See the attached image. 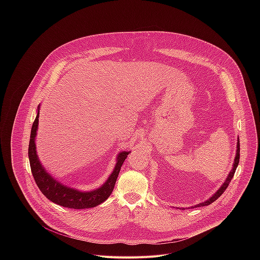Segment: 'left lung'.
I'll return each mask as SVG.
<instances>
[{
	"instance_id": "left-lung-1",
	"label": "left lung",
	"mask_w": 260,
	"mask_h": 260,
	"mask_svg": "<svg viewBox=\"0 0 260 260\" xmlns=\"http://www.w3.org/2000/svg\"><path fill=\"white\" fill-rule=\"evenodd\" d=\"M239 152H240V144H239V138H238V140H237V150H236V155H235V158H234V163H233V168H232V170L230 171V173L228 174V176H227V178H226V180H225V182L223 183L221 187L217 190V192L212 196V197H210L208 200H206V201H204V202H201V203H199V204H197V205H195L194 207H201V206H207V205H209V204H211L212 202H214L218 197H220L221 196V194H222L223 192L226 190V188L228 187L229 185V183H230V181H231V179H232V177L234 176V173H235V170H236V168H237V166H238V163H239V158H240V154H239ZM193 207V208H194Z\"/></svg>"
}]
</instances>
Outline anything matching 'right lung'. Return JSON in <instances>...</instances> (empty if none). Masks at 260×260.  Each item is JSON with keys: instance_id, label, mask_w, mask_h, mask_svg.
Segmentation results:
<instances>
[{"instance_id": "right-lung-1", "label": "right lung", "mask_w": 260, "mask_h": 260, "mask_svg": "<svg viewBox=\"0 0 260 260\" xmlns=\"http://www.w3.org/2000/svg\"><path fill=\"white\" fill-rule=\"evenodd\" d=\"M39 109H40V105L38 108L37 116L35 118V121L33 123L32 130H31L28 155H29L30 166H31L33 177L41 192L52 202L58 205H61L63 207L73 208V209L92 208L104 202L111 195L117 177L119 175L121 166L125 161V159L127 158V155L129 154V152L123 151L118 154L117 162L111 175L109 176L107 181L98 189L82 192L74 188L65 186L60 183L59 181H57L56 179H54L45 170V168L42 166L41 162L39 161V157L36 151V143H35L36 135H37L38 123H39V114H40Z\"/></svg>"}]
</instances>
